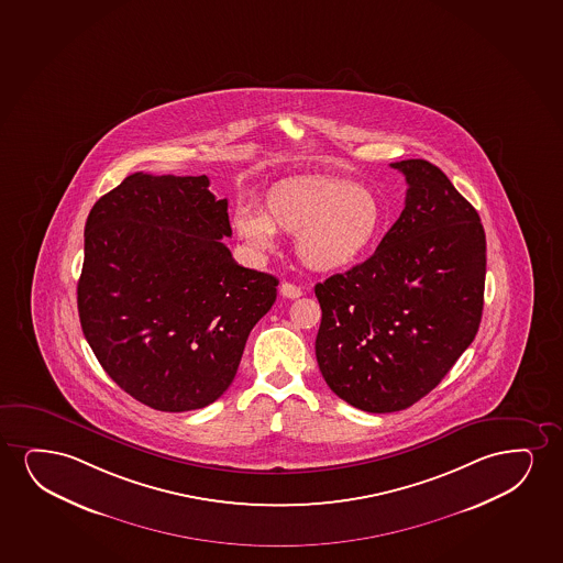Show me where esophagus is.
Returning a JSON list of instances; mask_svg holds the SVG:
<instances>
[{
  "mask_svg": "<svg viewBox=\"0 0 563 563\" xmlns=\"http://www.w3.org/2000/svg\"><path fill=\"white\" fill-rule=\"evenodd\" d=\"M280 294H283V298L296 300V298H300L301 296V288L300 286L292 285V283H283V285H280Z\"/></svg>",
  "mask_w": 563,
  "mask_h": 563,
  "instance_id": "34e87169",
  "label": "esophagus"
}]
</instances>
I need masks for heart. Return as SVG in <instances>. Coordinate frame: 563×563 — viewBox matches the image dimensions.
<instances>
[{"label":"heart","mask_w":563,"mask_h":563,"mask_svg":"<svg viewBox=\"0 0 563 563\" xmlns=\"http://www.w3.org/2000/svg\"><path fill=\"white\" fill-rule=\"evenodd\" d=\"M234 231L256 252H271L277 231L298 234L296 254L309 269L332 273L357 263L384 225L373 190L336 179L288 183L267 197L265 212L241 208Z\"/></svg>","instance_id":"obj_1"}]
</instances>
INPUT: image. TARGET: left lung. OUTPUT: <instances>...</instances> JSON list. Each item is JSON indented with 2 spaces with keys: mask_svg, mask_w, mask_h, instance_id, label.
Returning a JSON list of instances; mask_svg holds the SVG:
<instances>
[{
  "mask_svg": "<svg viewBox=\"0 0 563 563\" xmlns=\"http://www.w3.org/2000/svg\"><path fill=\"white\" fill-rule=\"evenodd\" d=\"M391 168L409 185L399 220L366 262L314 286L322 378L376 415L420 401L474 342L487 263L479 216L438 166Z\"/></svg>",
  "mask_w": 563,
  "mask_h": 563,
  "instance_id": "1",
  "label": "left lung"
}]
</instances>
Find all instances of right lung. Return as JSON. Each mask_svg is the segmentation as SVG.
<instances>
[{"label":"right lung","mask_w":563,"mask_h":563,"mask_svg":"<svg viewBox=\"0 0 563 563\" xmlns=\"http://www.w3.org/2000/svg\"><path fill=\"white\" fill-rule=\"evenodd\" d=\"M206 176L137 172L97 200L78 280L81 330L125 394L166 412L231 386L277 278L234 262L227 198Z\"/></svg>","instance_id":"1"}]
</instances>
